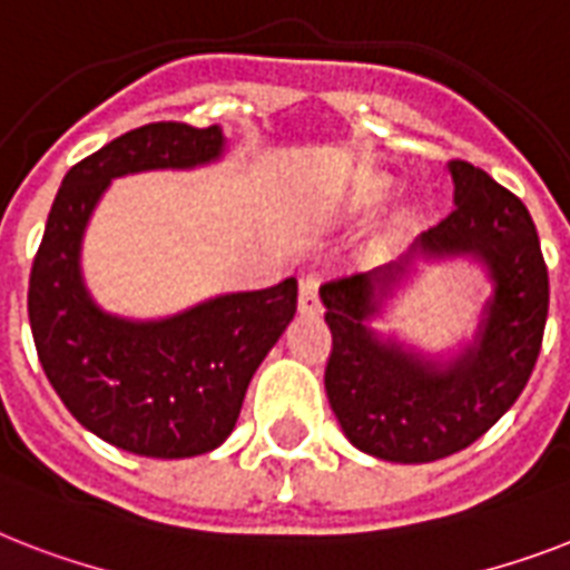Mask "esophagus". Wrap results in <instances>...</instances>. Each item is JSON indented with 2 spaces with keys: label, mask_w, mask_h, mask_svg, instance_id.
<instances>
[{
  "label": "esophagus",
  "mask_w": 570,
  "mask_h": 570,
  "mask_svg": "<svg viewBox=\"0 0 570 570\" xmlns=\"http://www.w3.org/2000/svg\"><path fill=\"white\" fill-rule=\"evenodd\" d=\"M320 284V275L298 277V313H304V316H316V313L322 311Z\"/></svg>",
  "instance_id": "34e87169"
}]
</instances>
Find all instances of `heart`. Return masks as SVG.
Listing matches in <instances>:
<instances>
[{"label": "heart", "mask_w": 570, "mask_h": 570, "mask_svg": "<svg viewBox=\"0 0 570 570\" xmlns=\"http://www.w3.org/2000/svg\"><path fill=\"white\" fill-rule=\"evenodd\" d=\"M390 191H393V180L384 177V174H373V177H366V180L357 186L352 200H355L357 209H375V206L387 200Z\"/></svg>", "instance_id": "obj_1"}]
</instances>
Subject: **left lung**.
<instances>
[{
	"instance_id": "obj_1",
	"label": "left lung",
	"mask_w": 570,
	"mask_h": 570,
	"mask_svg": "<svg viewBox=\"0 0 570 570\" xmlns=\"http://www.w3.org/2000/svg\"><path fill=\"white\" fill-rule=\"evenodd\" d=\"M452 213L405 257L320 289L334 348L325 393L352 446L381 461L425 464L479 441L521 396L548 322V266L527 206L470 163H450ZM470 258L492 295L474 340L429 356L372 322L415 263Z\"/></svg>"
}]
</instances>
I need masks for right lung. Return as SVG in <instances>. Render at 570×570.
Wrapping results in <instances>:
<instances>
[{"mask_svg":"<svg viewBox=\"0 0 570 570\" xmlns=\"http://www.w3.org/2000/svg\"><path fill=\"white\" fill-rule=\"evenodd\" d=\"M222 127L147 124L73 165L61 180L29 277L40 366L67 411L118 450L191 459L222 446L250 379L295 316L298 284L224 293L165 320L102 311L82 277V242L111 180L218 163Z\"/></svg>","mask_w":570,"mask_h":570,"instance_id":"obj_1","label":"right lung"}]
</instances>
